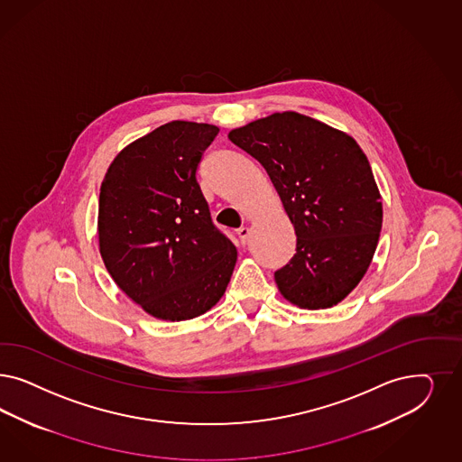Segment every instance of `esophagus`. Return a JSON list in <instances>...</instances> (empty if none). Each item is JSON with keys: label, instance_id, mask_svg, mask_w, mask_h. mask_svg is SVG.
Instances as JSON below:
<instances>
[{"label": "esophagus", "instance_id": "obj_1", "mask_svg": "<svg viewBox=\"0 0 462 462\" xmlns=\"http://www.w3.org/2000/svg\"><path fill=\"white\" fill-rule=\"evenodd\" d=\"M236 235H238L239 243L245 245V243L248 241V238H250V229H248V227H241V229H238Z\"/></svg>", "mask_w": 462, "mask_h": 462}]
</instances>
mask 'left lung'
<instances>
[{
	"label": "left lung",
	"instance_id": "left-lung-1",
	"mask_svg": "<svg viewBox=\"0 0 462 462\" xmlns=\"http://www.w3.org/2000/svg\"><path fill=\"white\" fill-rule=\"evenodd\" d=\"M267 170L296 231V254L275 272L283 299L327 310L346 298L373 262L383 202L352 135L298 112H275L229 133Z\"/></svg>",
	"mask_w": 462,
	"mask_h": 462
}]
</instances>
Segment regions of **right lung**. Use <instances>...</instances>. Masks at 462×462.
<instances>
[{
  "label": "right lung",
  "mask_w": 462,
  "mask_h": 462,
  "mask_svg": "<svg viewBox=\"0 0 462 462\" xmlns=\"http://www.w3.org/2000/svg\"><path fill=\"white\" fill-rule=\"evenodd\" d=\"M217 125L171 120L127 144L105 173L98 250L114 282L149 316L208 313L231 281L235 245L210 221L197 181Z\"/></svg>",
  "instance_id": "right-lung-1"
}]
</instances>
